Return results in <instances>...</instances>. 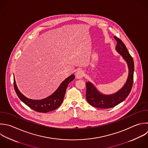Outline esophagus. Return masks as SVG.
Instances as JSON below:
<instances>
[{
  "label": "esophagus",
  "mask_w": 148,
  "mask_h": 148,
  "mask_svg": "<svg viewBox=\"0 0 148 148\" xmlns=\"http://www.w3.org/2000/svg\"><path fill=\"white\" fill-rule=\"evenodd\" d=\"M76 78L77 79H81L83 77V76H84V72L81 70V69H79L78 71H77V72H76Z\"/></svg>",
  "instance_id": "obj_1"
}]
</instances>
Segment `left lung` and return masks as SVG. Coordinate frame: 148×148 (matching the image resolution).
Instances as JSON below:
<instances>
[{
	"label": "left lung",
	"instance_id": "8db88e82",
	"mask_svg": "<svg viewBox=\"0 0 148 148\" xmlns=\"http://www.w3.org/2000/svg\"><path fill=\"white\" fill-rule=\"evenodd\" d=\"M114 38L117 41L116 51L121 55L128 65V76L124 86L119 91L111 95L102 94L97 90L91 83L90 82L86 83V99L90 105L98 108L108 109L117 105L125 99L132 87L134 71L132 57L130 54L124 43L117 37L114 36Z\"/></svg>",
	"mask_w": 148,
	"mask_h": 148
}]
</instances>
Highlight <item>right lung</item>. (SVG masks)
I'll return each mask as SVG.
<instances>
[{
	"label": "right lung",
	"instance_id": "1",
	"mask_svg": "<svg viewBox=\"0 0 148 148\" xmlns=\"http://www.w3.org/2000/svg\"><path fill=\"white\" fill-rule=\"evenodd\" d=\"M74 79L75 75H71L62 82L57 90L53 94L40 100L31 99L25 97L18 89L14 77V87L19 98L28 106L35 111L41 113H47L56 109L61 105L65 96L66 89L69 83L73 80Z\"/></svg>",
	"mask_w": 148,
	"mask_h": 148
}]
</instances>
